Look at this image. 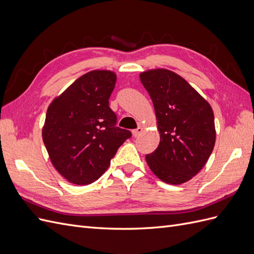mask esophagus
<instances>
[{
  "instance_id": "1",
  "label": "esophagus",
  "mask_w": 254,
  "mask_h": 254,
  "mask_svg": "<svg viewBox=\"0 0 254 254\" xmlns=\"http://www.w3.org/2000/svg\"><path fill=\"white\" fill-rule=\"evenodd\" d=\"M143 132V128L142 127H137L136 129H134V130H132V134H133V136H139L141 133Z\"/></svg>"
}]
</instances>
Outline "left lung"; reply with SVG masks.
<instances>
[{
  "instance_id": "1",
  "label": "left lung",
  "mask_w": 254,
  "mask_h": 254,
  "mask_svg": "<svg viewBox=\"0 0 254 254\" xmlns=\"http://www.w3.org/2000/svg\"><path fill=\"white\" fill-rule=\"evenodd\" d=\"M140 79L151 98L160 143L145 159L152 173L168 184L196 176L213 151L214 113L210 104L183 79L165 68L146 71Z\"/></svg>"
}]
</instances>
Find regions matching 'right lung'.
<instances>
[{
	"instance_id": "add662e5",
	"label": "right lung",
	"mask_w": 254,
	"mask_h": 254,
	"mask_svg": "<svg viewBox=\"0 0 254 254\" xmlns=\"http://www.w3.org/2000/svg\"><path fill=\"white\" fill-rule=\"evenodd\" d=\"M117 81L111 71H91L49 106L42 139L57 172L73 184L96 181L131 132L117 127L109 107Z\"/></svg>"
}]
</instances>
